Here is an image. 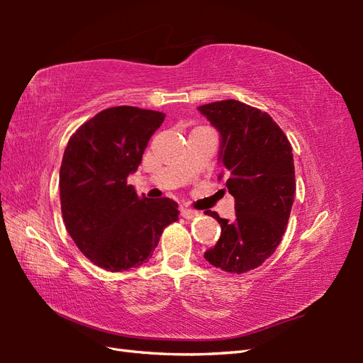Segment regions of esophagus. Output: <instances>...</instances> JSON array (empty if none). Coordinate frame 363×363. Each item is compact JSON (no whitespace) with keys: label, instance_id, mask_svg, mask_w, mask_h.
I'll return each mask as SVG.
<instances>
[{"label":"esophagus","instance_id":"1","mask_svg":"<svg viewBox=\"0 0 363 363\" xmlns=\"http://www.w3.org/2000/svg\"><path fill=\"white\" fill-rule=\"evenodd\" d=\"M181 215H182L184 218H187V220H194V218L199 217V213L196 211L187 209V207H181Z\"/></svg>","mask_w":363,"mask_h":363}]
</instances>
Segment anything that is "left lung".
<instances>
[{
	"label": "left lung",
	"instance_id": "obj_1",
	"mask_svg": "<svg viewBox=\"0 0 363 363\" xmlns=\"http://www.w3.org/2000/svg\"><path fill=\"white\" fill-rule=\"evenodd\" d=\"M221 135L218 160L235 199V220L220 218L221 235L204 252L211 265L242 274L260 267L279 246L295 198L291 145L267 112L235 99L199 106Z\"/></svg>",
	"mask_w": 363,
	"mask_h": 363
}]
</instances>
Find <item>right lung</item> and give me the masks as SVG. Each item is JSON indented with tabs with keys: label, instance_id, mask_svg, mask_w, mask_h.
Instances as JSON below:
<instances>
[{
	"label": "right lung",
	"instance_id": "add662e5",
	"mask_svg": "<svg viewBox=\"0 0 363 363\" xmlns=\"http://www.w3.org/2000/svg\"><path fill=\"white\" fill-rule=\"evenodd\" d=\"M164 120L157 111L109 107L68 140L59 173L62 218L79 251L107 272L146 264L179 217L173 199L138 196L128 184Z\"/></svg>",
	"mask_w": 363,
	"mask_h": 363
}]
</instances>
